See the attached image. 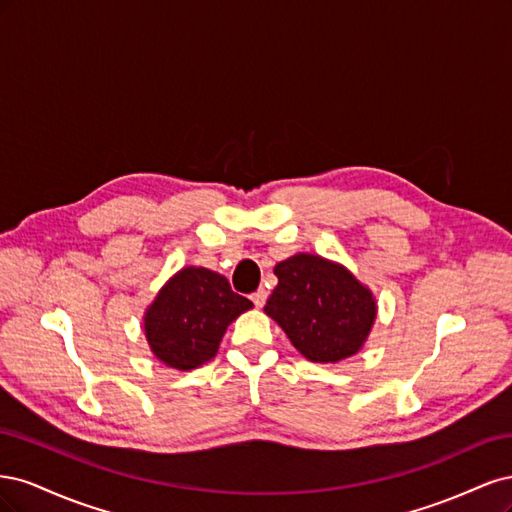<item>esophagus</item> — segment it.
<instances>
[{"label":"esophagus","mask_w":512,"mask_h":512,"mask_svg":"<svg viewBox=\"0 0 512 512\" xmlns=\"http://www.w3.org/2000/svg\"><path fill=\"white\" fill-rule=\"evenodd\" d=\"M252 303L256 305V307H262V305H265L267 303V290L265 288H258L256 292H252Z\"/></svg>","instance_id":"1"}]
</instances>
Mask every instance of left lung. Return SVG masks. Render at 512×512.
Wrapping results in <instances>:
<instances>
[{
  "label": "left lung",
  "instance_id": "8db88e82",
  "mask_svg": "<svg viewBox=\"0 0 512 512\" xmlns=\"http://www.w3.org/2000/svg\"><path fill=\"white\" fill-rule=\"evenodd\" d=\"M265 312L314 363H337L363 346L376 318L371 292L335 262L297 254L273 269Z\"/></svg>",
  "mask_w": 512,
  "mask_h": 512
}]
</instances>
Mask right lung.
Returning a JSON list of instances; mask_svg holds the SVG:
<instances>
[{
    "label": "right lung",
    "instance_id": "right-lung-1",
    "mask_svg": "<svg viewBox=\"0 0 512 512\" xmlns=\"http://www.w3.org/2000/svg\"><path fill=\"white\" fill-rule=\"evenodd\" d=\"M250 307L226 277L203 267L181 269L147 309V342L166 365L194 369L213 359L228 324Z\"/></svg>",
    "mask_w": 512,
    "mask_h": 512
}]
</instances>
